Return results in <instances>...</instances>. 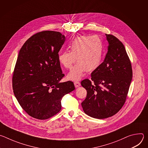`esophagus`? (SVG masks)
Returning a JSON list of instances; mask_svg holds the SVG:
<instances>
[{
  "label": "esophagus",
  "instance_id": "1",
  "mask_svg": "<svg viewBox=\"0 0 148 148\" xmlns=\"http://www.w3.org/2000/svg\"><path fill=\"white\" fill-rule=\"evenodd\" d=\"M80 85H81V84H80L79 82H78V81H75L74 82V86H75V87L76 88L79 87L80 86Z\"/></svg>",
  "mask_w": 148,
  "mask_h": 148
}]
</instances>
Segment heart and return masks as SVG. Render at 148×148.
Listing matches in <instances>:
<instances>
[{"instance_id": "obj_1", "label": "heart", "mask_w": 148, "mask_h": 148, "mask_svg": "<svg viewBox=\"0 0 148 148\" xmlns=\"http://www.w3.org/2000/svg\"><path fill=\"white\" fill-rule=\"evenodd\" d=\"M70 51H60L58 60L66 69H70L76 62L74 66L68 74V78L78 80L84 72H92L101 65L103 54V44L98 36H81L75 38L69 46Z\"/></svg>"}]
</instances>
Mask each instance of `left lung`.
Returning a JSON list of instances; mask_svg holds the SVG:
<instances>
[{"label": "left lung", "mask_w": 148, "mask_h": 148, "mask_svg": "<svg viewBox=\"0 0 148 148\" xmlns=\"http://www.w3.org/2000/svg\"><path fill=\"white\" fill-rule=\"evenodd\" d=\"M105 35L109 45L103 61L92 72L91 80L81 82L87 92L81 103L83 110L97 119L112 116L122 108L132 78L131 63L123 45L114 36Z\"/></svg>", "instance_id": "8db88e82"}]
</instances>
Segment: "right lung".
<instances>
[{
	"mask_svg": "<svg viewBox=\"0 0 148 148\" xmlns=\"http://www.w3.org/2000/svg\"><path fill=\"white\" fill-rule=\"evenodd\" d=\"M65 40L58 32L43 31L30 37L19 51L12 77L13 92L33 118L53 116L61 109L62 97L75 90L72 81L60 82L64 74L58 54Z\"/></svg>",
	"mask_w": 148,
	"mask_h": 148,
	"instance_id": "add662e5",
	"label": "right lung"
}]
</instances>
